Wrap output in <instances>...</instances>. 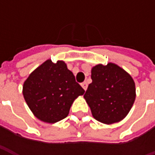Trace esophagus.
Returning a JSON list of instances; mask_svg holds the SVG:
<instances>
[{"instance_id": "obj_1", "label": "esophagus", "mask_w": 155, "mask_h": 155, "mask_svg": "<svg viewBox=\"0 0 155 155\" xmlns=\"http://www.w3.org/2000/svg\"><path fill=\"white\" fill-rule=\"evenodd\" d=\"M81 85H82V87L84 88V91H86L87 87H88V84H87L86 82H84V83H82V84H81Z\"/></svg>"}]
</instances>
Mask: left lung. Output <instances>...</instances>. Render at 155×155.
Listing matches in <instances>:
<instances>
[{
	"label": "left lung",
	"mask_w": 155,
	"mask_h": 155,
	"mask_svg": "<svg viewBox=\"0 0 155 155\" xmlns=\"http://www.w3.org/2000/svg\"><path fill=\"white\" fill-rule=\"evenodd\" d=\"M91 79L84 97L94 118L105 124L120 122L128 115L135 99V85L131 76L109 63L94 66Z\"/></svg>",
	"instance_id": "obj_1"
}]
</instances>
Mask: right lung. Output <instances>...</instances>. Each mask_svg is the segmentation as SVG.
I'll list each match as a JSON object with an SVG mask.
<instances>
[{
  "label": "right lung",
  "instance_id": "add662e5",
  "mask_svg": "<svg viewBox=\"0 0 155 155\" xmlns=\"http://www.w3.org/2000/svg\"><path fill=\"white\" fill-rule=\"evenodd\" d=\"M84 93L64 61L46 60L25 81L23 96L33 115L54 123L68 116L75 99Z\"/></svg>",
  "mask_w": 155,
  "mask_h": 155
}]
</instances>
